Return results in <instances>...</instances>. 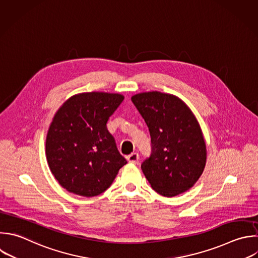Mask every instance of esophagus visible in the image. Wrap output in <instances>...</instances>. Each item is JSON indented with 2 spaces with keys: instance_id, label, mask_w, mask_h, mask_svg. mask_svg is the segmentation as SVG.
I'll use <instances>...</instances> for the list:
<instances>
[{
  "instance_id": "esophagus-1",
  "label": "esophagus",
  "mask_w": 258,
  "mask_h": 258,
  "mask_svg": "<svg viewBox=\"0 0 258 258\" xmlns=\"http://www.w3.org/2000/svg\"><path fill=\"white\" fill-rule=\"evenodd\" d=\"M127 160L130 162V163H137L138 160H139V154L136 153V152H133L131 153L130 155L127 156Z\"/></svg>"
}]
</instances>
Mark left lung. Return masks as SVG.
<instances>
[{"mask_svg": "<svg viewBox=\"0 0 258 258\" xmlns=\"http://www.w3.org/2000/svg\"><path fill=\"white\" fill-rule=\"evenodd\" d=\"M132 103L144 119L151 152L141 169L151 187L164 197L190 188L206 164V144L189 108L177 97L160 92L135 95Z\"/></svg>", "mask_w": 258, "mask_h": 258, "instance_id": "8db88e82", "label": "left lung"}]
</instances>
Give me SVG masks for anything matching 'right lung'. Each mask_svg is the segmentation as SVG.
Returning <instances> with one entry per match:
<instances>
[{"mask_svg": "<svg viewBox=\"0 0 258 258\" xmlns=\"http://www.w3.org/2000/svg\"><path fill=\"white\" fill-rule=\"evenodd\" d=\"M123 100L119 94L84 93L70 98L56 112L46 137V157L67 190L98 196L127 163L107 128Z\"/></svg>", "mask_w": 258, "mask_h": 258, "instance_id": "1", "label": "right lung"}]
</instances>
